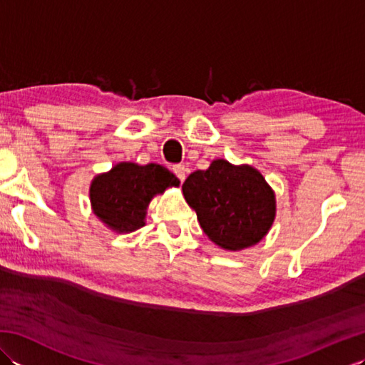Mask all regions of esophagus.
<instances>
[{"label":"esophagus","mask_w":365,"mask_h":365,"mask_svg":"<svg viewBox=\"0 0 365 365\" xmlns=\"http://www.w3.org/2000/svg\"><path fill=\"white\" fill-rule=\"evenodd\" d=\"M173 170H174V174L177 175L178 180H180V182L185 180V177H187V168H185L183 165H177V166L173 168Z\"/></svg>","instance_id":"34e87169"}]
</instances>
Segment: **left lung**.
I'll return each instance as SVG.
<instances>
[{
    "instance_id": "left-lung-1",
    "label": "left lung",
    "mask_w": 365,
    "mask_h": 365,
    "mask_svg": "<svg viewBox=\"0 0 365 365\" xmlns=\"http://www.w3.org/2000/svg\"><path fill=\"white\" fill-rule=\"evenodd\" d=\"M185 200L215 245L242 251L262 242L276 218V195L257 169L213 160L182 185Z\"/></svg>"
}]
</instances>
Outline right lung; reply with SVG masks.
Masks as SVG:
<instances>
[{
	"mask_svg": "<svg viewBox=\"0 0 365 365\" xmlns=\"http://www.w3.org/2000/svg\"><path fill=\"white\" fill-rule=\"evenodd\" d=\"M178 185L180 180L157 163L141 166L120 161L108 173L92 178L89 187L92 213L115 234H130L145 224L150 200Z\"/></svg>",
	"mask_w": 365,
	"mask_h": 365,
	"instance_id": "obj_1",
	"label": "right lung"
}]
</instances>
